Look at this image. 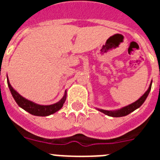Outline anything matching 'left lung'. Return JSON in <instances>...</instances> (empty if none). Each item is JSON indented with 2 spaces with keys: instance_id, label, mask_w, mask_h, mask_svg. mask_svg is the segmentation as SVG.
Instances as JSON below:
<instances>
[{
  "instance_id": "8db88e82",
  "label": "left lung",
  "mask_w": 160,
  "mask_h": 160,
  "mask_svg": "<svg viewBox=\"0 0 160 160\" xmlns=\"http://www.w3.org/2000/svg\"><path fill=\"white\" fill-rule=\"evenodd\" d=\"M152 81L151 82L149 88L148 89V90H147L146 92L144 93V94H142V95L141 96V97L137 100V101H135V102L131 103V104H130V105L126 106V107H122V108L118 109V110H115V111H107V110H103V109H100V108H96V109H97L98 111H99L100 112L107 114V115H108V116H111V117L126 116V115L129 114L130 113L135 111L136 109L139 108V107L142 105V103L145 102L146 98H148V94H149L150 91H151V89H152Z\"/></svg>"
}]
</instances>
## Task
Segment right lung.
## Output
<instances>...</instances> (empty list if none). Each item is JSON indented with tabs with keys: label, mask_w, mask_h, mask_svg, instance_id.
I'll return each instance as SVG.
<instances>
[{
	"label": "right lung",
	"mask_w": 160,
	"mask_h": 160,
	"mask_svg": "<svg viewBox=\"0 0 160 160\" xmlns=\"http://www.w3.org/2000/svg\"><path fill=\"white\" fill-rule=\"evenodd\" d=\"M7 83H8V88L10 90V92L13 97L14 100L18 103V105L20 107H22L25 111L29 112V114L36 116H48L52 114H54L60 110L63 107V104L65 103V101L66 99V91L65 92L64 96L58 102L52 104V105H39L37 103L33 102L32 101L26 99L24 97H22L20 94H18L16 90L12 88L11 84L9 83L8 77H7Z\"/></svg>",
	"instance_id": "add662e5"
}]
</instances>
